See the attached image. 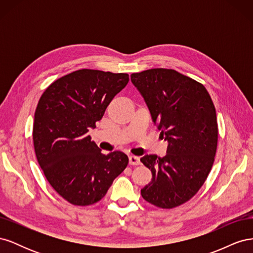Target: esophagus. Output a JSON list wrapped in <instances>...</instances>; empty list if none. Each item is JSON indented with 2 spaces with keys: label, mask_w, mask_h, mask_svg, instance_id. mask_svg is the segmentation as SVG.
Listing matches in <instances>:
<instances>
[{
  "label": "esophagus",
  "mask_w": 253,
  "mask_h": 253,
  "mask_svg": "<svg viewBox=\"0 0 253 253\" xmlns=\"http://www.w3.org/2000/svg\"><path fill=\"white\" fill-rule=\"evenodd\" d=\"M129 165H132V166H138V165H140L139 157L134 156V155L129 156Z\"/></svg>",
  "instance_id": "1"
}]
</instances>
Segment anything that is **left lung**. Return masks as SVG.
Masks as SVG:
<instances>
[{
	"instance_id": "8db88e82",
	"label": "left lung",
	"mask_w": 253,
	"mask_h": 253,
	"mask_svg": "<svg viewBox=\"0 0 253 253\" xmlns=\"http://www.w3.org/2000/svg\"><path fill=\"white\" fill-rule=\"evenodd\" d=\"M165 140L167 155H144L140 162L152 180L141 189L148 203L172 209L190 201L202 188L216 154L215 106L202 83L168 68L131 75Z\"/></svg>"
}]
</instances>
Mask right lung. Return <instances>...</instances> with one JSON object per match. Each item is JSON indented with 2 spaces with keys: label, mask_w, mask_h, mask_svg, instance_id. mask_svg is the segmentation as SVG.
Wrapping results in <instances>:
<instances>
[{
  "label": "right lung",
  "mask_w": 253,
  "mask_h": 253,
  "mask_svg": "<svg viewBox=\"0 0 253 253\" xmlns=\"http://www.w3.org/2000/svg\"><path fill=\"white\" fill-rule=\"evenodd\" d=\"M128 75L83 68L53 81L38 102L33 127L37 160L53 190L75 206H89L124 172V152L104 155L88 131L125 88Z\"/></svg>",
  "instance_id": "add662e5"
}]
</instances>
